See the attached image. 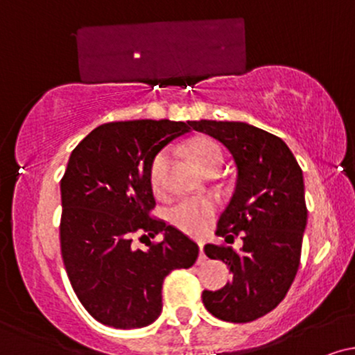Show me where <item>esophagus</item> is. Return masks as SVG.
<instances>
[{
	"label": "esophagus",
	"instance_id": "obj_1",
	"mask_svg": "<svg viewBox=\"0 0 355 355\" xmlns=\"http://www.w3.org/2000/svg\"><path fill=\"white\" fill-rule=\"evenodd\" d=\"M198 247H200V259H198V263H203L207 260V255L205 252H203V242L198 243Z\"/></svg>",
	"mask_w": 355,
	"mask_h": 355
}]
</instances>
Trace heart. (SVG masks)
Here are the masks:
<instances>
[{"instance_id":"heart-1","label":"heart","mask_w":355,"mask_h":355,"mask_svg":"<svg viewBox=\"0 0 355 355\" xmlns=\"http://www.w3.org/2000/svg\"><path fill=\"white\" fill-rule=\"evenodd\" d=\"M191 157L195 165L207 172L211 168H220L223 164V150L215 140L197 138L191 145ZM170 164V152L164 150L155 157L152 164V185L155 190L164 187V178ZM215 215V205L207 198H180L166 209V218L178 230L190 235H198L209 227Z\"/></svg>"}]
</instances>
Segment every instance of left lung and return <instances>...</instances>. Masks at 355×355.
I'll use <instances>...</instances> for the list:
<instances>
[{"label": "left lung", "mask_w": 355, "mask_h": 355, "mask_svg": "<svg viewBox=\"0 0 355 355\" xmlns=\"http://www.w3.org/2000/svg\"><path fill=\"white\" fill-rule=\"evenodd\" d=\"M191 128L225 145L237 166L232 200L217 223L218 237L205 254L230 267L234 280L220 291H203L205 309L220 320L252 322L284 300L300 263L307 225L302 170L282 138L243 121H191Z\"/></svg>", "instance_id": "left-lung-1"}]
</instances>
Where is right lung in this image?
I'll list each match as a JSON object with an SVG mask.
<instances>
[{"label": "right lung", "instance_id": "add662e5", "mask_svg": "<svg viewBox=\"0 0 355 355\" xmlns=\"http://www.w3.org/2000/svg\"><path fill=\"white\" fill-rule=\"evenodd\" d=\"M190 130L191 121H112L70 155L60 183L61 257L76 297L101 324L150 325L162 312L165 277L197 260L193 240L150 217L155 157ZM135 233H164V240L140 251L131 243Z\"/></svg>", "mask_w": 355, "mask_h": 355}]
</instances>
